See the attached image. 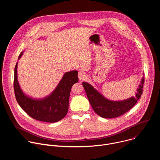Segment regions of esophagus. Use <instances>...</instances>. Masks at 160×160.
<instances>
[{
  "mask_svg": "<svg viewBox=\"0 0 160 160\" xmlns=\"http://www.w3.org/2000/svg\"><path fill=\"white\" fill-rule=\"evenodd\" d=\"M78 78L80 82H82L83 80H85V78H86V73L84 72H78Z\"/></svg>",
  "mask_w": 160,
  "mask_h": 160,
  "instance_id": "34e87169",
  "label": "esophagus"
}]
</instances>
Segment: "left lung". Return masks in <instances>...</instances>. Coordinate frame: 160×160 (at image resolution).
I'll return each mask as SVG.
<instances>
[{
	"label": "left lung",
	"instance_id": "1",
	"mask_svg": "<svg viewBox=\"0 0 160 160\" xmlns=\"http://www.w3.org/2000/svg\"><path fill=\"white\" fill-rule=\"evenodd\" d=\"M144 82V78L143 77L137 90L135 96L120 101H113L106 99L87 82H83L82 85L94 111L102 118H113L123 115L135 106L142 94Z\"/></svg>",
	"mask_w": 160,
	"mask_h": 160
}]
</instances>
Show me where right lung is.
<instances>
[{
	"label": "right lung",
	"mask_w": 160,
	"mask_h": 160,
	"mask_svg": "<svg viewBox=\"0 0 160 160\" xmlns=\"http://www.w3.org/2000/svg\"><path fill=\"white\" fill-rule=\"evenodd\" d=\"M23 52L19 57L20 59ZM18 62L14 68V90L16 101L21 108L32 118L44 122L54 123L62 120L68 111L69 98L73 85L78 82V72L73 70L64 74L51 95L41 99L26 96L21 89L17 75Z\"/></svg>",
	"instance_id": "add662e5"
}]
</instances>
